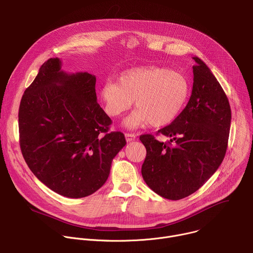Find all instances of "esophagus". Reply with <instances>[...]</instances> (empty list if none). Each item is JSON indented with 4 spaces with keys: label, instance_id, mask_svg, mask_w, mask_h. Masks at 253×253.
Masks as SVG:
<instances>
[{
    "label": "esophagus",
    "instance_id": "esophagus-1",
    "mask_svg": "<svg viewBox=\"0 0 253 253\" xmlns=\"http://www.w3.org/2000/svg\"><path fill=\"white\" fill-rule=\"evenodd\" d=\"M125 138H126L127 142H131V141H134L136 139V135L132 134V133H126Z\"/></svg>",
    "mask_w": 253,
    "mask_h": 253
}]
</instances>
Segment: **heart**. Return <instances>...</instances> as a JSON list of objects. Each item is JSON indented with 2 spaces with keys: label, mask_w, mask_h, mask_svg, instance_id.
Instances as JSON below:
<instances>
[{
  "label": "heart",
  "mask_w": 253,
  "mask_h": 253,
  "mask_svg": "<svg viewBox=\"0 0 253 253\" xmlns=\"http://www.w3.org/2000/svg\"><path fill=\"white\" fill-rule=\"evenodd\" d=\"M189 95L190 84L182 73L154 65L124 71L117 83L108 81L100 89L105 111L111 117L122 115L135 101L137 108L124 121L129 129L170 124L183 111Z\"/></svg>",
  "instance_id": "1"
}]
</instances>
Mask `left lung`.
Returning <instances> with one entry per match:
<instances>
[{"label": "left lung", "mask_w": 253, "mask_h": 253, "mask_svg": "<svg viewBox=\"0 0 253 253\" xmlns=\"http://www.w3.org/2000/svg\"><path fill=\"white\" fill-rule=\"evenodd\" d=\"M193 60L190 99L181 114L157 132L170 141L160 142L150 134L140 136L147 151L141 169L144 181L170 200L197 191L218 169L227 149L228 99L206 64L198 57Z\"/></svg>", "instance_id": "obj_1"}]
</instances>
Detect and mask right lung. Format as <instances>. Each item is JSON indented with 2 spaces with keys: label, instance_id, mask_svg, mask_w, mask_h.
Segmentation results:
<instances>
[{
  "label": "right lung",
  "instance_id": "right-lung-1",
  "mask_svg": "<svg viewBox=\"0 0 253 253\" xmlns=\"http://www.w3.org/2000/svg\"><path fill=\"white\" fill-rule=\"evenodd\" d=\"M59 58L45 62L26 89L19 108L23 157L42 183L69 198L101 188L113 158L126 145L96 96V77L69 74Z\"/></svg>",
  "mask_w": 253,
  "mask_h": 253
}]
</instances>
